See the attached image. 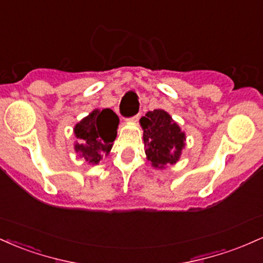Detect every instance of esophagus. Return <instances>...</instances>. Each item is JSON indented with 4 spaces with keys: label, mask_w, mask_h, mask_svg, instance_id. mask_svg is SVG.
<instances>
[{
    "label": "esophagus",
    "mask_w": 263,
    "mask_h": 263,
    "mask_svg": "<svg viewBox=\"0 0 263 263\" xmlns=\"http://www.w3.org/2000/svg\"><path fill=\"white\" fill-rule=\"evenodd\" d=\"M140 116H141V114H137V115H135L134 117H132V121H138V120H140Z\"/></svg>",
    "instance_id": "obj_1"
}]
</instances>
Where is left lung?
<instances>
[{"instance_id":"8db88e82","label":"left lung","mask_w":263,"mask_h":263,"mask_svg":"<svg viewBox=\"0 0 263 263\" xmlns=\"http://www.w3.org/2000/svg\"><path fill=\"white\" fill-rule=\"evenodd\" d=\"M140 122L143 128L144 146H147V158L153 167L163 168L165 164L176 163L184 147L185 136L170 115L163 110L148 111Z\"/></svg>"}]
</instances>
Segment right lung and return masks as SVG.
I'll return each instance as SVG.
<instances>
[{
    "label": "right lung",
    "mask_w": 263,
    "mask_h": 263,
    "mask_svg": "<svg viewBox=\"0 0 263 263\" xmlns=\"http://www.w3.org/2000/svg\"><path fill=\"white\" fill-rule=\"evenodd\" d=\"M119 117L110 108L92 111L75 126L74 132L80 143H75V151L89 163L98 164L102 156H107L116 138Z\"/></svg>",
    "instance_id": "1"
}]
</instances>
